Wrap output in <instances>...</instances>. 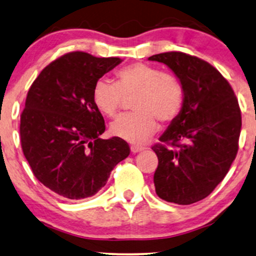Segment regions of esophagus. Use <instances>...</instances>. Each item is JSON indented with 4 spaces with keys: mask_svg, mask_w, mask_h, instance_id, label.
<instances>
[{
    "mask_svg": "<svg viewBox=\"0 0 256 256\" xmlns=\"http://www.w3.org/2000/svg\"><path fill=\"white\" fill-rule=\"evenodd\" d=\"M130 150H132V154H136V152H142L143 148H142V146H130Z\"/></svg>",
    "mask_w": 256,
    "mask_h": 256,
    "instance_id": "34e87169",
    "label": "esophagus"
}]
</instances>
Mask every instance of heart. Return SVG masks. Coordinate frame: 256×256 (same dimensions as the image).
<instances>
[{
    "label": "heart",
    "mask_w": 256,
    "mask_h": 256,
    "mask_svg": "<svg viewBox=\"0 0 256 256\" xmlns=\"http://www.w3.org/2000/svg\"><path fill=\"white\" fill-rule=\"evenodd\" d=\"M132 96V107L136 112L118 118L110 132L141 144L157 130V120L169 122L177 116L183 104V87L171 73L138 62L120 70L115 84L101 79L93 90L94 104L110 118L118 113L124 99Z\"/></svg>",
    "instance_id": "obj_1"
}]
</instances>
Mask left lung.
<instances>
[{"label":"left lung","mask_w":256,"mask_h":256,"mask_svg":"<svg viewBox=\"0 0 256 256\" xmlns=\"http://www.w3.org/2000/svg\"><path fill=\"white\" fill-rule=\"evenodd\" d=\"M148 60L166 64L183 87V106L160 143L154 174L163 200L190 205L208 197L228 172L239 149L241 112L228 82L200 58L183 52L154 54Z\"/></svg>","instance_id":"left-lung-1"}]
</instances>
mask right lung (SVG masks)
Returning <instances> with one entry per match:
<instances>
[{
  "mask_svg": "<svg viewBox=\"0 0 256 256\" xmlns=\"http://www.w3.org/2000/svg\"><path fill=\"white\" fill-rule=\"evenodd\" d=\"M122 62L70 52L48 64L31 85L20 114V144L34 177L68 199L92 197L130 148L120 138L102 140L104 120L93 90Z\"/></svg>",
  "mask_w": 256,
  "mask_h": 256,
  "instance_id": "1",
  "label": "right lung"
}]
</instances>
